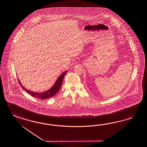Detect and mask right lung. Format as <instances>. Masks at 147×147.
Instances as JSON below:
<instances>
[{"label":"right lung","instance_id":"right-lung-1","mask_svg":"<svg viewBox=\"0 0 147 147\" xmlns=\"http://www.w3.org/2000/svg\"><path fill=\"white\" fill-rule=\"evenodd\" d=\"M67 72V71H65L64 72H63L59 77V78L57 80L56 83L54 84V85L49 90H47V91H46L45 92L42 93H35V92H33L32 91H30L29 90H26L25 87H24L22 86L21 85V84L19 80V84H20V86H21L23 89L24 90H25V91H26L28 94H30V95H31L32 96L34 97V98H38L45 100V99H46V98L52 97L54 95L57 94V93L59 91L60 89L61 86V85L62 84V82H63V80L64 75H65Z\"/></svg>","mask_w":147,"mask_h":147}]
</instances>
